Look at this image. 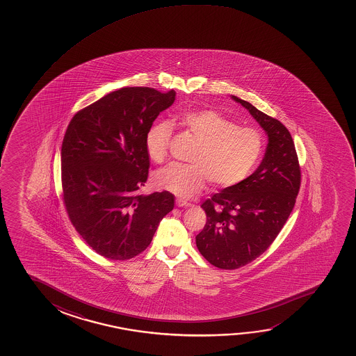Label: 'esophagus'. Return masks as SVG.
Here are the masks:
<instances>
[{"instance_id": "1", "label": "esophagus", "mask_w": 356, "mask_h": 356, "mask_svg": "<svg viewBox=\"0 0 356 356\" xmlns=\"http://www.w3.org/2000/svg\"><path fill=\"white\" fill-rule=\"evenodd\" d=\"M176 205L177 207H191L190 202H186V200H181V198H179V200H176Z\"/></svg>"}]
</instances>
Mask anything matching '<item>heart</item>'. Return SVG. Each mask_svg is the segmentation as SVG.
<instances>
[{
    "instance_id": "b5f03b06",
    "label": "heart",
    "mask_w": 356,
    "mask_h": 356,
    "mask_svg": "<svg viewBox=\"0 0 356 356\" xmlns=\"http://www.w3.org/2000/svg\"><path fill=\"white\" fill-rule=\"evenodd\" d=\"M179 122L197 146L191 153V164L172 163L154 172L152 181L159 190L190 197L204 187L207 179L215 187H234L252 174L263 156V134L253 127H238L218 111L181 113ZM171 134V125L165 120L148 127L145 147L151 161H164Z\"/></svg>"
}]
</instances>
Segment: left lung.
<instances>
[{"label": "left lung", "mask_w": 356, "mask_h": 356, "mask_svg": "<svg viewBox=\"0 0 356 356\" xmlns=\"http://www.w3.org/2000/svg\"><path fill=\"white\" fill-rule=\"evenodd\" d=\"M232 98L263 127L268 143L263 161L252 175L200 205L207 222L195 236L197 248L211 265L222 270L252 263L273 244L292 213L302 180L287 127L247 101Z\"/></svg>", "instance_id": "8db88e82"}]
</instances>
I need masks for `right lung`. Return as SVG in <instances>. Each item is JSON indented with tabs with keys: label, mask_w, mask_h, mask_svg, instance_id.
Instances as JSON below:
<instances>
[{
	"label": "right lung",
	"mask_w": 356,
	"mask_h": 356,
	"mask_svg": "<svg viewBox=\"0 0 356 356\" xmlns=\"http://www.w3.org/2000/svg\"><path fill=\"white\" fill-rule=\"evenodd\" d=\"M176 92L122 88L79 111L60 152L63 203L78 234L104 258L127 260L151 244L174 208L168 191L138 193L148 179V127Z\"/></svg>",
	"instance_id": "right-lung-1"
}]
</instances>
